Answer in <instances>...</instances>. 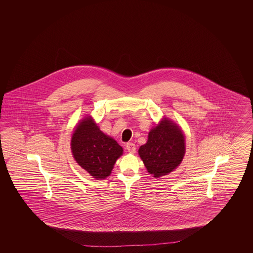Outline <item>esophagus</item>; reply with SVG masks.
I'll list each match as a JSON object with an SVG mask.
<instances>
[{
  "instance_id": "34e87169",
  "label": "esophagus",
  "mask_w": 253,
  "mask_h": 253,
  "mask_svg": "<svg viewBox=\"0 0 253 253\" xmlns=\"http://www.w3.org/2000/svg\"><path fill=\"white\" fill-rule=\"evenodd\" d=\"M126 149L128 150L129 153L133 154V153L135 152V145L133 144L132 142H128V143L126 144Z\"/></svg>"
}]
</instances>
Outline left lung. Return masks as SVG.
I'll return each mask as SVG.
<instances>
[{"label":"left lung","mask_w":253,"mask_h":253,"mask_svg":"<svg viewBox=\"0 0 253 253\" xmlns=\"http://www.w3.org/2000/svg\"><path fill=\"white\" fill-rule=\"evenodd\" d=\"M185 150V136L179 126L164 119L150 131L148 141L140 146L138 155L148 172L157 178L179 166Z\"/></svg>","instance_id":"8db88e82"}]
</instances>
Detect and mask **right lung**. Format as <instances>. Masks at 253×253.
I'll return each instance as SVG.
<instances>
[{"instance_id": "right-lung-1", "label": "right lung", "mask_w": 253, "mask_h": 253, "mask_svg": "<svg viewBox=\"0 0 253 253\" xmlns=\"http://www.w3.org/2000/svg\"><path fill=\"white\" fill-rule=\"evenodd\" d=\"M72 155L77 163L96 179L110 175L123 149L119 143L103 133L91 117L79 123L71 139Z\"/></svg>"}]
</instances>
